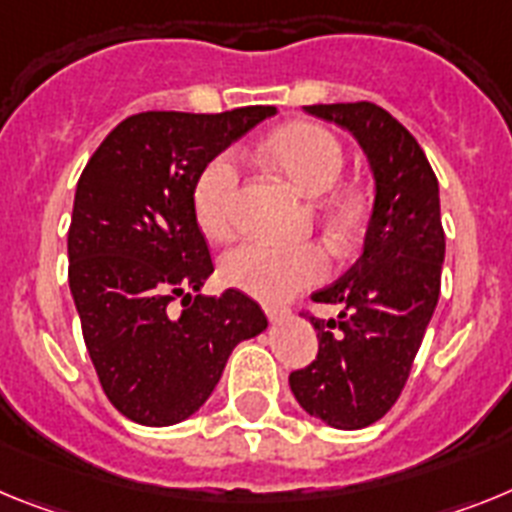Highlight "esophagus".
Returning a JSON list of instances; mask_svg holds the SVG:
<instances>
[{"mask_svg": "<svg viewBox=\"0 0 512 512\" xmlns=\"http://www.w3.org/2000/svg\"><path fill=\"white\" fill-rule=\"evenodd\" d=\"M265 314H268V319L270 322H278V319H283L288 314L286 309H283V306H265Z\"/></svg>", "mask_w": 512, "mask_h": 512, "instance_id": "1", "label": "esophagus"}]
</instances>
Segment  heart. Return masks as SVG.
<instances>
[{"label":"heart","mask_w":512,"mask_h":512,"mask_svg":"<svg viewBox=\"0 0 512 512\" xmlns=\"http://www.w3.org/2000/svg\"><path fill=\"white\" fill-rule=\"evenodd\" d=\"M260 157L293 188L319 198L335 188L345 170V151L335 133L317 123H288L262 141ZM239 172L231 157L221 154L206 164L193 188V213L208 239H224L234 221ZM319 219L337 242H350L361 231L363 203L350 190H335L319 203ZM221 281L260 301H283L299 288L314 286L330 273V262L317 244L275 247L244 242L221 257Z\"/></svg>","instance_id":"heart-1"}]
</instances>
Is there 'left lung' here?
<instances>
[{"mask_svg":"<svg viewBox=\"0 0 512 512\" xmlns=\"http://www.w3.org/2000/svg\"><path fill=\"white\" fill-rule=\"evenodd\" d=\"M361 144L376 182L363 252L340 281L311 293L340 304L335 319L309 317L317 361L288 376L293 397L324 425L361 430L391 410L438 296L446 257L438 180L407 128L373 102L306 105Z\"/></svg>","mask_w":512,"mask_h":512,"instance_id":"1","label":"left lung"}]
</instances>
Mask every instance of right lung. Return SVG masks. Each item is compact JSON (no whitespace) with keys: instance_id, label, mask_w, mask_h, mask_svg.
<instances>
[{"instance_id":"obj_1","label":"right lung","mask_w":512,"mask_h":512,"mask_svg":"<svg viewBox=\"0 0 512 512\" xmlns=\"http://www.w3.org/2000/svg\"><path fill=\"white\" fill-rule=\"evenodd\" d=\"M273 105L229 113L151 110L108 133L84 167L69 226V288L102 391L128 420H188L219 384L231 350L268 319L242 291L190 297L213 273L195 224L206 164ZM183 299V311L169 304Z\"/></svg>"}]
</instances>
